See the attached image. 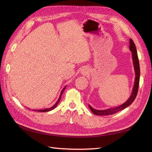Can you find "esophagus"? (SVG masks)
Segmentation results:
<instances>
[{
	"instance_id": "34e87169",
	"label": "esophagus",
	"mask_w": 152,
	"mask_h": 152,
	"mask_svg": "<svg viewBox=\"0 0 152 152\" xmlns=\"http://www.w3.org/2000/svg\"><path fill=\"white\" fill-rule=\"evenodd\" d=\"M80 73H82L83 75H86V73H88V68H83L82 69H81Z\"/></svg>"
}]
</instances>
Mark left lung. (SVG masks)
<instances>
[{
    "label": "left lung",
    "mask_w": 152,
    "mask_h": 152,
    "mask_svg": "<svg viewBox=\"0 0 152 152\" xmlns=\"http://www.w3.org/2000/svg\"><path fill=\"white\" fill-rule=\"evenodd\" d=\"M129 50H130L132 52L133 63H134V67L135 73L134 85V87H133V90H132V92L130 97H129V99L124 103V104H121L119 106L114 107V108L106 109V110H95L92 108L90 105L88 104L89 108H90V109L91 110L92 113H94L95 115H108L114 114L126 108V107L129 106L134 101V100L137 96V94L138 88H139V79H140V66H139V62L137 51L136 46L135 45V43L134 42V41H133L132 39H129Z\"/></svg>",
    "instance_id": "1"
}]
</instances>
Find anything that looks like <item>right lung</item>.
<instances>
[{"label":"right lung","mask_w":152,"mask_h":152,"mask_svg":"<svg viewBox=\"0 0 152 152\" xmlns=\"http://www.w3.org/2000/svg\"><path fill=\"white\" fill-rule=\"evenodd\" d=\"M66 88V86L63 89H62V90L61 92L60 96H59V98H58V101L56 102V103H55V104L52 107H51V108H46V109H43V110H32L37 111V112H49V111L52 110H53L55 108H56V106H57L58 103L59 102V101H60V100H61V96H62V94H63V91H64V90H65ZM30 110H31V109H30Z\"/></svg>","instance_id":"add662e5"}]
</instances>
